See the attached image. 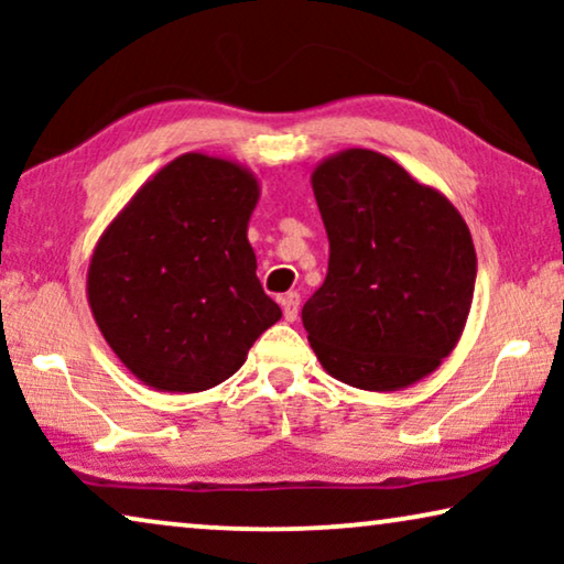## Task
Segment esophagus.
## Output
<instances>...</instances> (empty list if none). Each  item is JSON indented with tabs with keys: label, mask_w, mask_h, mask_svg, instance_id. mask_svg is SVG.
<instances>
[{
	"label": "esophagus",
	"mask_w": 564,
	"mask_h": 564,
	"mask_svg": "<svg viewBox=\"0 0 564 564\" xmlns=\"http://www.w3.org/2000/svg\"><path fill=\"white\" fill-rule=\"evenodd\" d=\"M282 313H284V321H297V313H300V295L297 292H288L282 300Z\"/></svg>",
	"instance_id": "34e87169"
}]
</instances>
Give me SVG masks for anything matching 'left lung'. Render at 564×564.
<instances>
[{
  "mask_svg": "<svg viewBox=\"0 0 564 564\" xmlns=\"http://www.w3.org/2000/svg\"><path fill=\"white\" fill-rule=\"evenodd\" d=\"M311 184L330 257L303 305L307 341L338 382L411 388L465 330L477 274L467 223L436 187L369 149L323 159Z\"/></svg>",
  "mask_w": 564,
  "mask_h": 564,
  "instance_id": "left-lung-1",
  "label": "left lung"
}]
</instances>
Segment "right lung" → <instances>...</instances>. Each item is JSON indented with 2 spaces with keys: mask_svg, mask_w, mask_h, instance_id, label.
<instances>
[{
  "mask_svg": "<svg viewBox=\"0 0 564 564\" xmlns=\"http://www.w3.org/2000/svg\"><path fill=\"white\" fill-rule=\"evenodd\" d=\"M259 192L238 161L182 153L99 236L87 272L91 315L149 388L203 392L226 382L282 318L249 243Z\"/></svg>",
  "mask_w": 564,
  "mask_h": 564,
  "instance_id": "obj_1",
  "label": "right lung"
}]
</instances>
